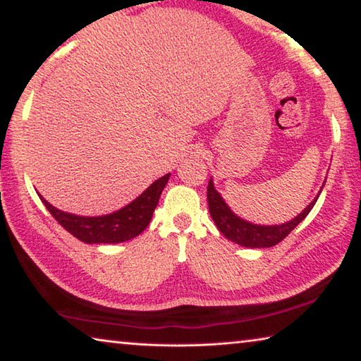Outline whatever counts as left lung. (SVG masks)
I'll return each instance as SVG.
<instances>
[{
    "mask_svg": "<svg viewBox=\"0 0 361 361\" xmlns=\"http://www.w3.org/2000/svg\"><path fill=\"white\" fill-rule=\"evenodd\" d=\"M323 186H325V183H323ZM322 189L312 202L305 207L298 216L282 224H256L252 221H247V219L240 218L239 215H235V213L231 210V207L226 204L223 195L216 191L213 178H210L209 181L207 200H209V210L212 219L215 221L216 228L226 239L247 248H269L274 247L279 242H282L285 237L309 215V212L314 209L317 199H319Z\"/></svg>",
    "mask_w": 361,
    "mask_h": 361,
    "instance_id": "obj_1",
    "label": "left lung"
}]
</instances>
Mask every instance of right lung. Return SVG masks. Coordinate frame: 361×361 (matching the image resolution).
<instances>
[{"instance_id": "1", "label": "right lung", "mask_w": 361, "mask_h": 361, "mask_svg": "<svg viewBox=\"0 0 361 361\" xmlns=\"http://www.w3.org/2000/svg\"><path fill=\"white\" fill-rule=\"evenodd\" d=\"M169 178L170 173L161 176L130 204L100 216H82L59 210L57 207L49 204L39 192L38 195L46 209L51 212V215L76 239L85 243H97V245L99 243H122L142 234L146 229Z\"/></svg>"}]
</instances>
